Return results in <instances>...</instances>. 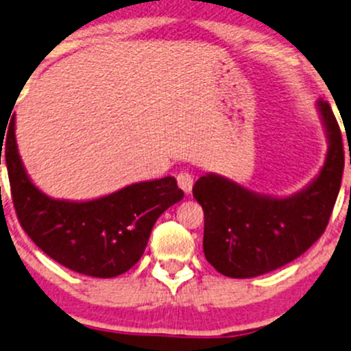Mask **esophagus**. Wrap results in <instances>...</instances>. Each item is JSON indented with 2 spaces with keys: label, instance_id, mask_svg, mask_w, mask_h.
Masks as SVG:
<instances>
[{
  "label": "esophagus",
  "instance_id": "1",
  "mask_svg": "<svg viewBox=\"0 0 351 351\" xmlns=\"http://www.w3.org/2000/svg\"><path fill=\"white\" fill-rule=\"evenodd\" d=\"M176 181H178V186L181 189L184 191L186 194H189L191 191H193V184H194V178L193 175H189V173L186 171H181L178 176H176Z\"/></svg>",
  "mask_w": 351,
  "mask_h": 351
}]
</instances>
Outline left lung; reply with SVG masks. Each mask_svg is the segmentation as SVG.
I'll return each mask as SVG.
<instances>
[{"label":"left lung","mask_w":351,"mask_h":351,"mask_svg":"<svg viewBox=\"0 0 351 351\" xmlns=\"http://www.w3.org/2000/svg\"><path fill=\"white\" fill-rule=\"evenodd\" d=\"M327 136L326 162L298 193L259 194L225 176L207 173L193 196L204 210V254L221 275L251 278L282 267L308 251L329 223L343 175V144L327 101H317Z\"/></svg>","instance_id":"1"}]
</instances>
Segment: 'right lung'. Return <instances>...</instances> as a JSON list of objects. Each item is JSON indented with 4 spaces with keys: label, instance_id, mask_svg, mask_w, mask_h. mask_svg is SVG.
Returning a JSON list of instances; mask_svg holds the SVG:
<instances>
[{
    "label": "right lung",
    "instance_id": "1",
    "mask_svg": "<svg viewBox=\"0 0 351 351\" xmlns=\"http://www.w3.org/2000/svg\"><path fill=\"white\" fill-rule=\"evenodd\" d=\"M4 143L12 202L24 232L40 250L74 272L112 278L141 256L155 221L184 193L173 176L141 181L92 201L53 199L29 178L16 143L12 117Z\"/></svg>",
    "mask_w": 351,
    "mask_h": 351
}]
</instances>
